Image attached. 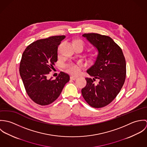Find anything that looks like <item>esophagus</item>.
<instances>
[{"instance_id":"esophagus-1","label":"esophagus","mask_w":147,"mask_h":147,"mask_svg":"<svg viewBox=\"0 0 147 147\" xmlns=\"http://www.w3.org/2000/svg\"><path fill=\"white\" fill-rule=\"evenodd\" d=\"M70 79H71V80H76V79H78V77H76V76H71V78H70Z\"/></svg>"}]
</instances>
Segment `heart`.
Returning a JSON list of instances; mask_svg holds the SVG:
<instances>
[{"label":"heart","mask_w":147,"mask_h":147,"mask_svg":"<svg viewBox=\"0 0 147 147\" xmlns=\"http://www.w3.org/2000/svg\"><path fill=\"white\" fill-rule=\"evenodd\" d=\"M74 43H78L80 44L83 47L84 46V42L83 41H82V40L78 39V40H76ZM82 66V64L81 63H74L72 62H69V63H66L65 64V70L73 75H78L80 71V67Z\"/></svg>","instance_id":"obj_1"}]
</instances>
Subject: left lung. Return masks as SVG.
Segmentation results:
<instances>
[{
    "instance_id": "8db88e82",
    "label": "left lung",
    "mask_w": 147,
    "mask_h": 147,
    "mask_svg": "<svg viewBox=\"0 0 147 147\" xmlns=\"http://www.w3.org/2000/svg\"><path fill=\"white\" fill-rule=\"evenodd\" d=\"M83 36L97 49L98 54L87 70L93 78H85L86 85L82 93L90 106L103 107L115 98L125 83L126 59L122 49L110 37L94 33Z\"/></svg>"
}]
</instances>
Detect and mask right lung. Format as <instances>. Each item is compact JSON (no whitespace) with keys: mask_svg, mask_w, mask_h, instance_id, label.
I'll list each match as a JSON object with an SVG mask.
<instances>
[{"mask_svg":"<svg viewBox=\"0 0 147 147\" xmlns=\"http://www.w3.org/2000/svg\"><path fill=\"white\" fill-rule=\"evenodd\" d=\"M64 36H51L32 42L24 51L19 72L26 92L38 105L53 103L61 94L69 76L61 72L55 79L48 75L58 61V46Z\"/></svg>","mask_w":147,"mask_h":147,"instance_id":"obj_1","label":"right lung"}]
</instances>
